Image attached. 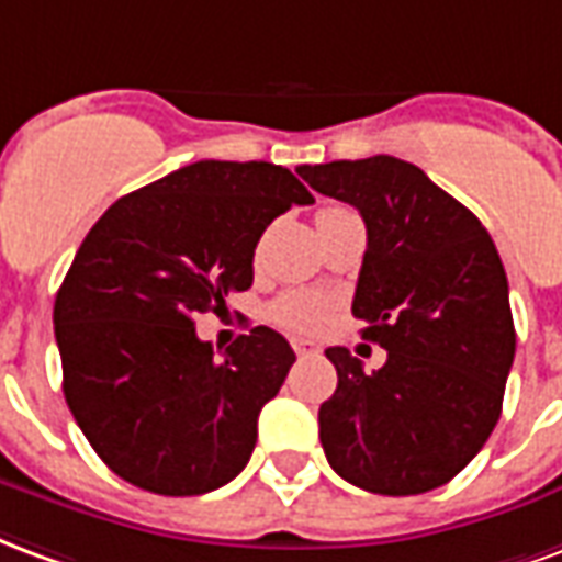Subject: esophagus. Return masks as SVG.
<instances>
[{
	"label": "esophagus",
	"mask_w": 562,
	"mask_h": 562,
	"mask_svg": "<svg viewBox=\"0 0 562 562\" xmlns=\"http://www.w3.org/2000/svg\"><path fill=\"white\" fill-rule=\"evenodd\" d=\"M293 350H296V356H317L321 353V347L314 341H308V338H293Z\"/></svg>",
	"instance_id": "34e87169"
}]
</instances>
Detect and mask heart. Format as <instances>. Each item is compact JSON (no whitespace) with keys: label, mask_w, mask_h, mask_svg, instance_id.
Here are the masks:
<instances>
[{"label":"heart","mask_w":562,"mask_h":562,"mask_svg":"<svg viewBox=\"0 0 562 562\" xmlns=\"http://www.w3.org/2000/svg\"><path fill=\"white\" fill-rule=\"evenodd\" d=\"M272 321L286 326V329L311 331L323 326V321L329 317V302L321 293H311V290H293L276 299V305L269 308Z\"/></svg>","instance_id":"b5f03b06"}]
</instances>
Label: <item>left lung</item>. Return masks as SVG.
<instances>
[{"label":"left lung","mask_w":562,"mask_h":562,"mask_svg":"<svg viewBox=\"0 0 562 562\" xmlns=\"http://www.w3.org/2000/svg\"><path fill=\"white\" fill-rule=\"evenodd\" d=\"M299 176L366 221L353 317L386 350L374 374L350 350H326L338 371L321 407L326 461L371 494L440 488L476 458L503 411L515 323L497 248L416 164L374 155L302 164Z\"/></svg>","instance_id":"left-lung-1"}]
</instances>
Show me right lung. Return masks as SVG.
<instances>
[{"mask_svg":"<svg viewBox=\"0 0 562 562\" xmlns=\"http://www.w3.org/2000/svg\"><path fill=\"white\" fill-rule=\"evenodd\" d=\"M314 196L269 161H196L119 196L86 233L53 326L63 392L98 458L131 485L194 497L236 479L257 416L296 353L254 326L221 356L200 314H224L254 281V248L290 206Z\"/></svg>","mask_w":562,"mask_h":562,"instance_id":"1","label":"right lung"}]
</instances>
